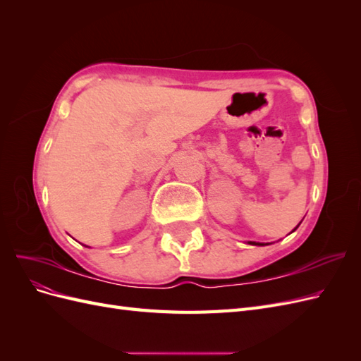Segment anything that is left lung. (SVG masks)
Segmentation results:
<instances>
[{
    "label": "left lung",
    "instance_id": "8db88e82",
    "mask_svg": "<svg viewBox=\"0 0 361 361\" xmlns=\"http://www.w3.org/2000/svg\"><path fill=\"white\" fill-rule=\"evenodd\" d=\"M298 226H300V224H298ZM298 226H297V227H298ZM297 227H295L293 231H297ZM293 231H292V232H293ZM250 244H253V245H262V244H259V243H257V244H256V243H250Z\"/></svg>",
    "mask_w": 361,
    "mask_h": 361
}]
</instances>
